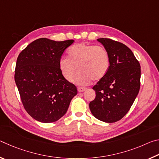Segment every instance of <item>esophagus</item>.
<instances>
[{
  "label": "esophagus",
  "instance_id": "34e87169",
  "mask_svg": "<svg viewBox=\"0 0 159 159\" xmlns=\"http://www.w3.org/2000/svg\"><path fill=\"white\" fill-rule=\"evenodd\" d=\"M86 90L85 88H82V87H79L78 88V91H79V93H82V92H84V91Z\"/></svg>",
  "mask_w": 159,
  "mask_h": 159
}]
</instances>
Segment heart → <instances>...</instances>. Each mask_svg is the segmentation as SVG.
I'll list each match as a JSON object with an SVG mask.
<instances>
[{"mask_svg": "<svg viewBox=\"0 0 159 159\" xmlns=\"http://www.w3.org/2000/svg\"><path fill=\"white\" fill-rule=\"evenodd\" d=\"M68 58L59 61L61 74L67 81L73 80L78 69L79 72L74 81L79 85H88L91 80L102 79L110 67V57L105 48L92 44L79 43L69 48Z\"/></svg>", "mask_w": 159, "mask_h": 159, "instance_id": "heart-1", "label": "heart"}]
</instances>
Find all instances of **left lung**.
<instances>
[{
	"label": "left lung",
	"mask_w": 159,
	"mask_h": 159,
	"mask_svg": "<svg viewBox=\"0 0 159 159\" xmlns=\"http://www.w3.org/2000/svg\"><path fill=\"white\" fill-rule=\"evenodd\" d=\"M109 52L110 67L107 74L93 89L96 97L90 102L92 114L105 123L121 119L130 110L140 88V64L130 48L109 39H98Z\"/></svg>",
	"instance_id": "1"
}]
</instances>
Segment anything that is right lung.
<instances>
[{"label":"right lung","mask_w":159,"mask_h":159,"mask_svg":"<svg viewBox=\"0 0 159 159\" xmlns=\"http://www.w3.org/2000/svg\"><path fill=\"white\" fill-rule=\"evenodd\" d=\"M73 40L55 41L41 38L19 55L15 80L24 107L35 120L57 121L66 114L77 88L61 74L59 61Z\"/></svg>","instance_id":"right-lung-1"}]
</instances>
